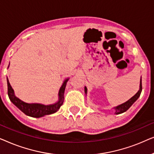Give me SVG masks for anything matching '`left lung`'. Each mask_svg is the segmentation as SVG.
<instances>
[{
  "mask_svg": "<svg viewBox=\"0 0 154 154\" xmlns=\"http://www.w3.org/2000/svg\"><path fill=\"white\" fill-rule=\"evenodd\" d=\"M84 90H85V93L86 95H87V92H88V89L87 88H86V86H85V88H84ZM142 77H141L140 79V89H139L138 92H137V93L134 94L133 97H132L129 100H128L127 102H125V103H123V104H120V105H118L116 106H114L113 107V109L115 110V114H121L122 113H124L126 111L128 110V109L130 108V106H132V104H134V102H136L137 100L140 97V94H141V92H142Z\"/></svg>",
  "mask_w": 154,
  "mask_h": 154,
  "instance_id": "obj_1",
  "label": "left lung"
}]
</instances>
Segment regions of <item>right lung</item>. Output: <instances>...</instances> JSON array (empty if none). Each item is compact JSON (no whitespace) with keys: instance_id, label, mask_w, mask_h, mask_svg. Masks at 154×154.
<instances>
[{"instance_id":"1","label":"right lung","mask_w":154,"mask_h":154,"mask_svg":"<svg viewBox=\"0 0 154 154\" xmlns=\"http://www.w3.org/2000/svg\"><path fill=\"white\" fill-rule=\"evenodd\" d=\"M10 66V64H9ZM8 66V69L9 68ZM69 80V78L66 79L63 82L62 86L60 88L58 92V100L57 102L52 104L45 105L40 103H26L23 102L20 99H19L15 94H14V90L12 89L11 85H10L9 80L7 77V83H8V94L10 100L17 108L22 111L24 114L29 116L33 118H41L45 116L52 114L56 113L60 106H62L64 102V91L66 88V83Z\"/></svg>"}]
</instances>
